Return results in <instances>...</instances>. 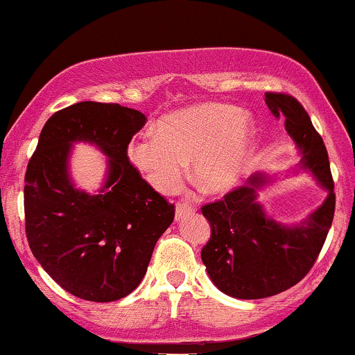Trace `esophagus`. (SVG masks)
Segmentation results:
<instances>
[{
	"label": "esophagus",
	"mask_w": 355,
	"mask_h": 355,
	"mask_svg": "<svg viewBox=\"0 0 355 355\" xmlns=\"http://www.w3.org/2000/svg\"><path fill=\"white\" fill-rule=\"evenodd\" d=\"M195 209L191 205H187V203H177V209H175V215H177V218L180 220L183 215L187 214H193Z\"/></svg>",
	"instance_id": "obj_1"
}]
</instances>
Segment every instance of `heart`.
Returning <instances> with one entry per match:
<instances>
[{"instance_id":"obj_1","label":"heart","mask_w":355,"mask_h":355,"mask_svg":"<svg viewBox=\"0 0 355 355\" xmlns=\"http://www.w3.org/2000/svg\"><path fill=\"white\" fill-rule=\"evenodd\" d=\"M255 152V126L239 108L198 103L157 121L153 137L128 146V160L158 193H173L191 162V178L207 195L240 185Z\"/></svg>"}]
</instances>
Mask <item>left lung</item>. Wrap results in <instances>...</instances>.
Here are the masks:
<instances>
[{"label":"left lung","mask_w":355,"mask_h":355,"mask_svg":"<svg viewBox=\"0 0 355 355\" xmlns=\"http://www.w3.org/2000/svg\"><path fill=\"white\" fill-rule=\"evenodd\" d=\"M266 103L272 115L284 118L285 130L302 153L300 166L312 172L329 195L307 220L292 227L267 217L257 202V190L266 183L260 173L222 200L202 207L211 229L202 260L211 282L235 299H263L300 282L324 247L336 210L327 148L309 113L287 93L268 92Z\"/></svg>","instance_id":"left-lung-1"}]
</instances>
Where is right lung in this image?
<instances>
[{"label":"right lung","mask_w":355,"mask_h":355,"mask_svg":"<svg viewBox=\"0 0 355 355\" xmlns=\"http://www.w3.org/2000/svg\"><path fill=\"white\" fill-rule=\"evenodd\" d=\"M146 116L118 103L80 101L43 126L24 175L26 239L60 287L92 302H113L138 287L175 209L128 160ZM75 141L110 158L98 194L74 189L67 158Z\"/></svg>","instance_id":"add662e5"}]
</instances>
